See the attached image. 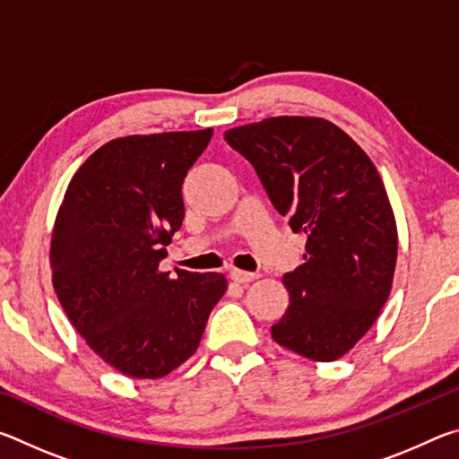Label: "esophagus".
I'll use <instances>...</instances> for the list:
<instances>
[{"label":"esophagus","instance_id":"34e87169","mask_svg":"<svg viewBox=\"0 0 459 459\" xmlns=\"http://www.w3.org/2000/svg\"><path fill=\"white\" fill-rule=\"evenodd\" d=\"M230 279L237 283H251L255 279H259V273H248V271H240V269H232L230 271Z\"/></svg>","mask_w":459,"mask_h":459}]
</instances>
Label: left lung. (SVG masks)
<instances>
[{"label": "left lung", "mask_w": 459, "mask_h": 459, "mask_svg": "<svg viewBox=\"0 0 459 459\" xmlns=\"http://www.w3.org/2000/svg\"><path fill=\"white\" fill-rule=\"evenodd\" d=\"M251 161L279 214L306 232L304 265L271 336L317 362L344 356L377 322L397 265V222L375 164L320 117H269L224 131Z\"/></svg>", "instance_id": "8db88e82"}]
</instances>
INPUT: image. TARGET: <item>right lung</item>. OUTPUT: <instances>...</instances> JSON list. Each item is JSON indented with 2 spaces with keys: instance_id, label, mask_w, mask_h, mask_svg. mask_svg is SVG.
Listing matches in <instances>:
<instances>
[{
  "instance_id": "add662e5",
  "label": "right lung",
  "mask_w": 459,
  "mask_h": 459,
  "mask_svg": "<svg viewBox=\"0 0 459 459\" xmlns=\"http://www.w3.org/2000/svg\"><path fill=\"white\" fill-rule=\"evenodd\" d=\"M212 129L113 139L76 169L50 243L52 285L100 359L161 378L196 352L222 273L160 271L184 221L182 184Z\"/></svg>"
}]
</instances>
